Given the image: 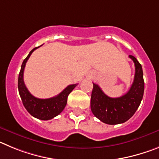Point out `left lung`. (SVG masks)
I'll return each mask as SVG.
<instances>
[{"instance_id": "8db88e82", "label": "left lung", "mask_w": 159, "mask_h": 159, "mask_svg": "<svg viewBox=\"0 0 159 159\" xmlns=\"http://www.w3.org/2000/svg\"><path fill=\"white\" fill-rule=\"evenodd\" d=\"M135 66L134 82L127 93L119 98L105 95L98 84L93 83L91 109L94 116L102 123L110 125L123 123L137 111L144 93V80L142 65L133 56H129Z\"/></svg>"}]
</instances>
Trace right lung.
<instances>
[{"instance_id": "right-lung-1", "label": "right lung", "mask_w": 159, "mask_h": 159, "mask_svg": "<svg viewBox=\"0 0 159 159\" xmlns=\"http://www.w3.org/2000/svg\"><path fill=\"white\" fill-rule=\"evenodd\" d=\"M38 48L39 47L32 49L22 63L18 77V90L24 106L31 116L41 120H49L62 112L67 104V96L75 88L76 84L68 85L62 92L52 98L43 99L33 96L29 92L24 82V70L31 54Z\"/></svg>"}]
</instances>
